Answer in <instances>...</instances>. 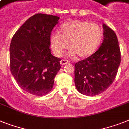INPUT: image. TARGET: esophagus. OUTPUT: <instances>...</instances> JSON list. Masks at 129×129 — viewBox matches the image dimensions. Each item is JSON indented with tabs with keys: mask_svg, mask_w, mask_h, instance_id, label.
I'll return each mask as SVG.
<instances>
[{
	"mask_svg": "<svg viewBox=\"0 0 129 129\" xmlns=\"http://www.w3.org/2000/svg\"><path fill=\"white\" fill-rule=\"evenodd\" d=\"M69 61L68 60H66V59H61V61H60V64L61 65H66L69 63Z\"/></svg>",
	"mask_w": 129,
	"mask_h": 129,
	"instance_id": "1",
	"label": "esophagus"
}]
</instances>
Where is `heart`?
<instances>
[{"label": "heart", "instance_id": "1", "mask_svg": "<svg viewBox=\"0 0 129 129\" xmlns=\"http://www.w3.org/2000/svg\"><path fill=\"white\" fill-rule=\"evenodd\" d=\"M59 33H52L50 41L54 54L60 56L69 43L71 55L86 58L94 52L101 39V28L96 23L71 20L59 28Z\"/></svg>", "mask_w": 129, "mask_h": 129}]
</instances>
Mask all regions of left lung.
<instances>
[{
	"mask_svg": "<svg viewBox=\"0 0 129 129\" xmlns=\"http://www.w3.org/2000/svg\"><path fill=\"white\" fill-rule=\"evenodd\" d=\"M104 39L100 47L88 58L75 65V85L82 94L94 96L113 83L121 63V51L116 34L103 24Z\"/></svg>",
	"mask_w": 129,
	"mask_h": 129,
	"instance_id": "left-lung-1",
	"label": "left lung"
}]
</instances>
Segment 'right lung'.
<instances>
[{
	"label": "right lung",
	"instance_id": "obj_1",
	"mask_svg": "<svg viewBox=\"0 0 129 129\" xmlns=\"http://www.w3.org/2000/svg\"><path fill=\"white\" fill-rule=\"evenodd\" d=\"M59 18L37 14L16 31L10 46V67L20 88L34 96L51 91L61 68L60 58L50 53V37Z\"/></svg>",
	"mask_w": 129,
	"mask_h": 129
}]
</instances>
